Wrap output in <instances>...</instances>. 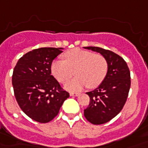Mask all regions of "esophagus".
<instances>
[{"label":"esophagus","instance_id":"34e87169","mask_svg":"<svg viewBox=\"0 0 148 148\" xmlns=\"http://www.w3.org/2000/svg\"><path fill=\"white\" fill-rule=\"evenodd\" d=\"M70 95L74 96V97H77V96L79 95V94H78V93H73V92H71V93H70Z\"/></svg>","mask_w":148,"mask_h":148}]
</instances>
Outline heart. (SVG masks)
I'll return each instance as SVG.
<instances>
[{"instance_id":"obj_1","label":"heart","mask_w":148,"mask_h":148,"mask_svg":"<svg viewBox=\"0 0 148 148\" xmlns=\"http://www.w3.org/2000/svg\"><path fill=\"white\" fill-rule=\"evenodd\" d=\"M65 62L54 61L51 64V74L59 82L69 80L75 71L77 76L67 82L64 87L68 91L77 92L88 86L95 88L106 77L108 64L101 54L81 49H74L63 54Z\"/></svg>"}]
</instances>
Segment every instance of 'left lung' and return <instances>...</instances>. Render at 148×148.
<instances>
[{"label":"left lung","mask_w":148,"mask_h":148,"mask_svg":"<svg viewBox=\"0 0 148 148\" xmlns=\"http://www.w3.org/2000/svg\"><path fill=\"white\" fill-rule=\"evenodd\" d=\"M85 49L99 53L106 58L108 70L104 80L96 89L86 94L90 104L84 110L86 119L93 124L106 123L119 113L127 99L131 75L123 58L110 50L88 46Z\"/></svg>","instance_id":"obj_1"}]
</instances>
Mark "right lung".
I'll return each mask as SVG.
<instances>
[{
    "label": "right lung",
    "mask_w": 148,
    "mask_h": 148,
    "mask_svg": "<svg viewBox=\"0 0 148 148\" xmlns=\"http://www.w3.org/2000/svg\"><path fill=\"white\" fill-rule=\"evenodd\" d=\"M62 48L44 47L28 52L18 60L12 77L16 102L34 121L45 123L58 115L69 93L51 75L53 60Z\"/></svg>",
    "instance_id": "obj_1"
}]
</instances>
